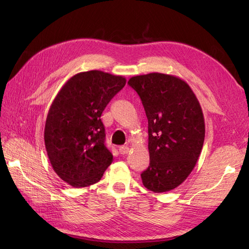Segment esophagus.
<instances>
[{
    "label": "esophagus",
    "instance_id": "obj_1",
    "mask_svg": "<svg viewBox=\"0 0 249 249\" xmlns=\"http://www.w3.org/2000/svg\"><path fill=\"white\" fill-rule=\"evenodd\" d=\"M129 146H126V145H123V146H120L119 147V153L122 154V155H125V154H127L129 153Z\"/></svg>",
    "mask_w": 249,
    "mask_h": 249
}]
</instances>
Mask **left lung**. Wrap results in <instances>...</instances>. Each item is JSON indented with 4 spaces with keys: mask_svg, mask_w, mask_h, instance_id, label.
<instances>
[{
    "mask_svg": "<svg viewBox=\"0 0 249 249\" xmlns=\"http://www.w3.org/2000/svg\"><path fill=\"white\" fill-rule=\"evenodd\" d=\"M140 96L148 120L149 166L141 173L148 190H173L189 177L205 140V119L197 97L178 77L160 72L127 82Z\"/></svg>",
    "mask_w": 249,
    "mask_h": 249,
    "instance_id": "obj_1",
    "label": "left lung"
}]
</instances>
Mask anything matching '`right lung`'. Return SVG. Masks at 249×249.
<instances>
[{
  "label": "right lung",
  "mask_w": 249,
  "mask_h": 249,
  "mask_svg": "<svg viewBox=\"0 0 249 249\" xmlns=\"http://www.w3.org/2000/svg\"><path fill=\"white\" fill-rule=\"evenodd\" d=\"M125 82L122 76L102 71L79 72L53 101L44 126V144L53 169L71 186L97 183L112 163L101 116Z\"/></svg>",
  "instance_id": "obj_1"
}]
</instances>
